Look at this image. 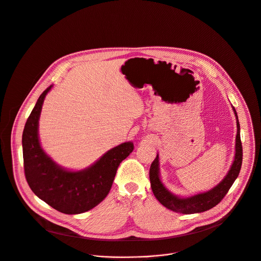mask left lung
I'll return each instance as SVG.
<instances>
[{"label":"left lung","mask_w":261,"mask_h":261,"mask_svg":"<svg viewBox=\"0 0 261 261\" xmlns=\"http://www.w3.org/2000/svg\"><path fill=\"white\" fill-rule=\"evenodd\" d=\"M234 114L237 116V138H236V156L233 164L226 175V177L220 182L216 187H214L212 190L196 194L191 197L187 198H180L174 194H172L162 183L160 179V172H159V155L156 156V159L153 161L150 167L149 177H150V183L152 191L158 198V200L165 205L167 209L172 210L176 213L180 214H194V213H200L212 209L215 205H217L223 197L228 192L229 188L238 178L242 162H243V147L241 142V136H240V123L238 120V114L233 108Z\"/></svg>","instance_id":"8db88e82"}]
</instances>
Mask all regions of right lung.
Masks as SVG:
<instances>
[{
  "instance_id": "obj_1",
  "label": "right lung",
  "mask_w": 261,
  "mask_h": 261,
  "mask_svg": "<svg viewBox=\"0 0 261 261\" xmlns=\"http://www.w3.org/2000/svg\"><path fill=\"white\" fill-rule=\"evenodd\" d=\"M39 96L22 133L23 168L33 192L54 209L65 214L84 213L108 195L117 169L134 150L132 142L123 143L81 172H69L57 166L42 150L38 138V120L45 95Z\"/></svg>"
}]
</instances>
